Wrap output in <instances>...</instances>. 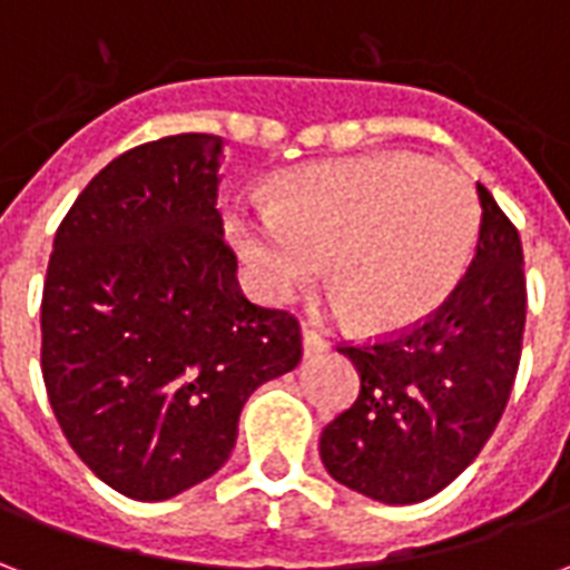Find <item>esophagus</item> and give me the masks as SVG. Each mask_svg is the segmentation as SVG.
Listing matches in <instances>:
<instances>
[{
	"mask_svg": "<svg viewBox=\"0 0 570 570\" xmlns=\"http://www.w3.org/2000/svg\"><path fill=\"white\" fill-rule=\"evenodd\" d=\"M326 347H330V342L317 330H308V326L302 330V351H305V357H317Z\"/></svg>",
	"mask_w": 570,
	"mask_h": 570,
	"instance_id": "1",
	"label": "esophagus"
}]
</instances>
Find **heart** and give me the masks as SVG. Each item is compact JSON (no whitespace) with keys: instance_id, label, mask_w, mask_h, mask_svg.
I'll return each mask as SVG.
<instances>
[{"instance_id":"1","label":"heart","mask_w":570,"mask_h":570,"mask_svg":"<svg viewBox=\"0 0 570 570\" xmlns=\"http://www.w3.org/2000/svg\"><path fill=\"white\" fill-rule=\"evenodd\" d=\"M235 237L262 293L289 302L326 281L335 308L366 330H400L449 298L473 259L479 200L461 170L406 151L298 167L272 210L235 213Z\"/></svg>"}]
</instances>
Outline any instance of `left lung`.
Returning <instances> with one entry per match:
<instances>
[{"instance_id":"left-lung-1","label":"left lung","mask_w":570,"mask_h":570,"mask_svg":"<svg viewBox=\"0 0 570 570\" xmlns=\"http://www.w3.org/2000/svg\"><path fill=\"white\" fill-rule=\"evenodd\" d=\"M479 240L436 314L375 345L338 347L360 394L321 433L326 473L382 503L433 498L473 464L513 391L525 333L522 240L476 186Z\"/></svg>"}]
</instances>
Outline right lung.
<instances>
[{"mask_svg": "<svg viewBox=\"0 0 570 570\" xmlns=\"http://www.w3.org/2000/svg\"><path fill=\"white\" fill-rule=\"evenodd\" d=\"M223 137L118 155L55 235L42 375L69 445L134 501L210 479L259 384L296 370L298 321L253 305L216 210Z\"/></svg>", "mask_w": 570, "mask_h": 570, "instance_id": "1", "label": "right lung"}]
</instances>
